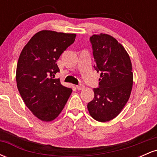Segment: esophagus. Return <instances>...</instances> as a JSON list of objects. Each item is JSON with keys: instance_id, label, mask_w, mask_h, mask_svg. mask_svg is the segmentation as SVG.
I'll list each match as a JSON object with an SVG mask.
<instances>
[{"instance_id": "esophagus-1", "label": "esophagus", "mask_w": 157, "mask_h": 157, "mask_svg": "<svg viewBox=\"0 0 157 157\" xmlns=\"http://www.w3.org/2000/svg\"><path fill=\"white\" fill-rule=\"evenodd\" d=\"M76 88L77 90H82L85 88V86H83L82 84H79L76 86Z\"/></svg>"}]
</instances>
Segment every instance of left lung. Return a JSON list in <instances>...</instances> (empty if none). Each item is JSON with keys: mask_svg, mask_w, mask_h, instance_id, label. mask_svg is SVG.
Returning <instances> with one entry per match:
<instances>
[{"mask_svg": "<svg viewBox=\"0 0 157 157\" xmlns=\"http://www.w3.org/2000/svg\"><path fill=\"white\" fill-rule=\"evenodd\" d=\"M99 87L88 103L90 115L99 122L113 120L128 100L133 86L132 65L125 48L112 36L100 34L90 37Z\"/></svg>", "mask_w": 157, "mask_h": 157, "instance_id": "8db88e82", "label": "left lung"}]
</instances>
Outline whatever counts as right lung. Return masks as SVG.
Returning <instances> with one entry per match:
<instances>
[{
    "instance_id": "1",
    "label": "right lung",
    "mask_w": 157,
    "mask_h": 157,
    "mask_svg": "<svg viewBox=\"0 0 157 157\" xmlns=\"http://www.w3.org/2000/svg\"><path fill=\"white\" fill-rule=\"evenodd\" d=\"M75 37V34L43 30L30 39L20 55L17 89L28 109L42 121L57 117L72 92L55 76L60 71L56 62Z\"/></svg>"
}]
</instances>
